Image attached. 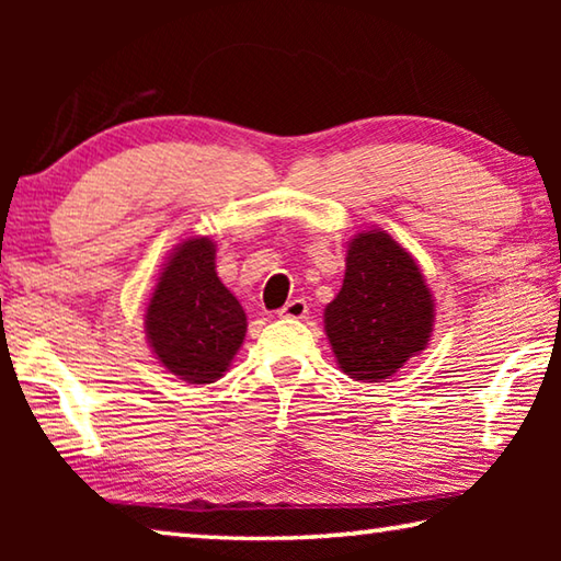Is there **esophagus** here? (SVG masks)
<instances>
[{
	"label": "esophagus",
	"mask_w": 561,
	"mask_h": 561,
	"mask_svg": "<svg viewBox=\"0 0 561 561\" xmlns=\"http://www.w3.org/2000/svg\"><path fill=\"white\" fill-rule=\"evenodd\" d=\"M277 314L282 319H304L309 314V307H307V301H304V299H291V301L284 304Z\"/></svg>",
	"instance_id": "obj_1"
}]
</instances>
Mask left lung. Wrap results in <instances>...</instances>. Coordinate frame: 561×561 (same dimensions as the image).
Wrapping results in <instances>:
<instances>
[{"mask_svg": "<svg viewBox=\"0 0 561 561\" xmlns=\"http://www.w3.org/2000/svg\"><path fill=\"white\" fill-rule=\"evenodd\" d=\"M341 371L381 381L428 344L433 297L417 264L386 232H360L348 244L346 277L324 311Z\"/></svg>", "mask_w": 561, "mask_h": 561, "instance_id": "left-lung-1", "label": "left lung"}]
</instances>
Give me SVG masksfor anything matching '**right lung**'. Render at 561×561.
I'll list each match as a JSON object with an SVG mask.
<instances>
[{
  "mask_svg": "<svg viewBox=\"0 0 561 561\" xmlns=\"http://www.w3.org/2000/svg\"><path fill=\"white\" fill-rule=\"evenodd\" d=\"M247 317L215 272V244L195 237L168 260L146 311V334L170 374L213 383L240 348Z\"/></svg>",
  "mask_w": 561,
  "mask_h": 561,
  "instance_id": "right-lung-1",
  "label": "right lung"
}]
</instances>
